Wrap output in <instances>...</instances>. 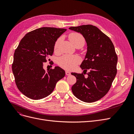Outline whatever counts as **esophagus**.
I'll list each match as a JSON object with an SVG mask.
<instances>
[{
	"label": "esophagus",
	"instance_id": "esophagus-1",
	"mask_svg": "<svg viewBox=\"0 0 134 134\" xmlns=\"http://www.w3.org/2000/svg\"><path fill=\"white\" fill-rule=\"evenodd\" d=\"M65 74H66V75H70L71 74L70 72L69 71H68V70H66V71H65Z\"/></svg>",
	"mask_w": 134,
	"mask_h": 134
}]
</instances>
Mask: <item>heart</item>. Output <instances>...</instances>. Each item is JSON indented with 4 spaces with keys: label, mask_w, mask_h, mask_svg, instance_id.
Wrapping results in <instances>:
<instances>
[{
    "label": "heart",
    "mask_w": 134,
    "mask_h": 134,
    "mask_svg": "<svg viewBox=\"0 0 134 134\" xmlns=\"http://www.w3.org/2000/svg\"><path fill=\"white\" fill-rule=\"evenodd\" d=\"M69 39L72 44H74L79 41H84V39L82 35L80 34L71 33L69 36ZM61 41V38H58L54 44V51H57L59 43ZM81 62L80 58L78 56L74 55H64L60 58L58 60V64L59 65L63 68L66 70H72L75 69L80 62Z\"/></svg>",
    "instance_id": "obj_1"
}]
</instances>
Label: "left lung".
I'll return each mask as SVG.
<instances>
[{
  "mask_svg": "<svg viewBox=\"0 0 134 134\" xmlns=\"http://www.w3.org/2000/svg\"><path fill=\"white\" fill-rule=\"evenodd\" d=\"M69 29L82 34L86 40L87 51L80 67L86 72L90 70L87 78L83 73L71 72L76 78L71 91L83 102H95L107 94L116 76L117 56L114 45L110 38L94 26L82 25Z\"/></svg>",
  "mask_w": 134,
  "mask_h": 134,
  "instance_id": "obj_1",
  "label": "left lung"
}]
</instances>
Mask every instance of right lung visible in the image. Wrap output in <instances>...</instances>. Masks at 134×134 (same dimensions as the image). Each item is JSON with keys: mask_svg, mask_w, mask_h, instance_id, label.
I'll list each match as a JSON object with an SVG mask.
<instances>
[{"mask_svg": "<svg viewBox=\"0 0 134 134\" xmlns=\"http://www.w3.org/2000/svg\"><path fill=\"white\" fill-rule=\"evenodd\" d=\"M66 31L41 27L28 32L20 41L14 52L12 71L18 90L28 98L46 97L65 76V71L59 66L45 71L43 64L53 54L55 42Z\"/></svg>", "mask_w": 134, "mask_h": 134, "instance_id": "obj_1", "label": "right lung"}]
</instances>
